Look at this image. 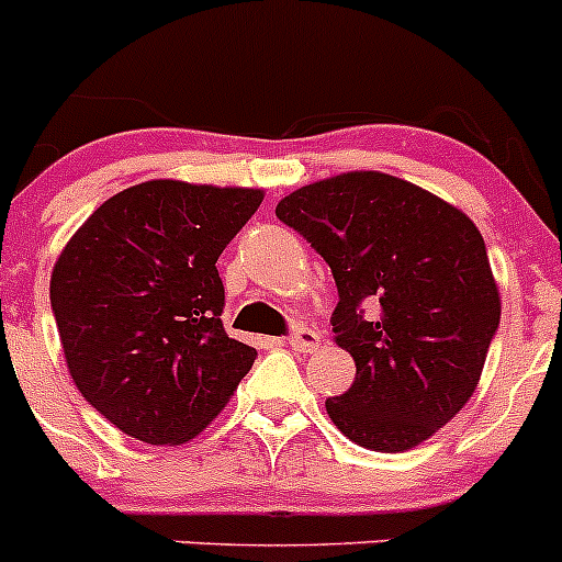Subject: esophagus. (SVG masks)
Returning <instances> with one entry per match:
<instances>
[{
	"mask_svg": "<svg viewBox=\"0 0 562 562\" xmlns=\"http://www.w3.org/2000/svg\"><path fill=\"white\" fill-rule=\"evenodd\" d=\"M288 346L293 348V351H315V348L321 346V335L315 329H307V326H299V329L291 331V337H288Z\"/></svg>",
	"mask_w": 562,
	"mask_h": 562,
	"instance_id": "obj_1",
	"label": "esophagus"
}]
</instances>
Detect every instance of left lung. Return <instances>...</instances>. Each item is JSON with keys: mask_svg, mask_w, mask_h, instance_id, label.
Returning <instances> with one entry per match:
<instances>
[{"mask_svg": "<svg viewBox=\"0 0 562 562\" xmlns=\"http://www.w3.org/2000/svg\"><path fill=\"white\" fill-rule=\"evenodd\" d=\"M337 285L331 331L357 364L326 414L359 448L401 453L464 408L499 326L481 231L437 194L384 172H342L280 200Z\"/></svg>", "mask_w": 562, "mask_h": 562, "instance_id": "1", "label": "left lung"}]
</instances>
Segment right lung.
<instances>
[{"label":"right lung","mask_w":562,"mask_h":562,"mask_svg":"<svg viewBox=\"0 0 562 562\" xmlns=\"http://www.w3.org/2000/svg\"><path fill=\"white\" fill-rule=\"evenodd\" d=\"M260 189L145 181L109 198L65 244L52 310L74 384L148 445H183L225 408L255 351L222 326V249Z\"/></svg>","instance_id":"right-lung-1"}]
</instances>
